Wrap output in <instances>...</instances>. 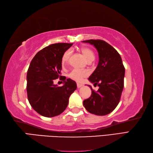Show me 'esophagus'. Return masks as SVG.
Listing matches in <instances>:
<instances>
[{
	"label": "esophagus",
	"instance_id": "1",
	"mask_svg": "<svg viewBox=\"0 0 153 153\" xmlns=\"http://www.w3.org/2000/svg\"><path fill=\"white\" fill-rule=\"evenodd\" d=\"M82 86H83V85L82 84H80V83H77V87L78 88H81Z\"/></svg>",
	"mask_w": 153,
	"mask_h": 153
}]
</instances>
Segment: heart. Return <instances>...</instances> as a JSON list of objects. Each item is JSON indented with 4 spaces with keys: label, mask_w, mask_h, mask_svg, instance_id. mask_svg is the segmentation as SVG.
Here are the masks:
<instances>
[{
    "label": "heart",
    "mask_w": 153,
    "mask_h": 153,
    "mask_svg": "<svg viewBox=\"0 0 153 153\" xmlns=\"http://www.w3.org/2000/svg\"><path fill=\"white\" fill-rule=\"evenodd\" d=\"M80 50H81L83 55H84V56L89 62H91L94 60L95 58V55L94 52L91 49L87 47H82ZM71 52L70 50H67L65 52L61 59L62 64H65L68 61L69 59L71 56ZM88 75V71L86 70H79V69H74L69 74L68 76L71 79L75 80V81L80 82L84 77L87 76Z\"/></svg>",
    "instance_id": "heart-1"
}]
</instances>
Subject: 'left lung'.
<instances>
[{"mask_svg": "<svg viewBox=\"0 0 153 153\" xmlns=\"http://www.w3.org/2000/svg\"><path fill=\"white\" fill-rule=\"evenodd\" d=\"M94 46L99 56L97 68L89 77V81L99 88L92 90L90 97L83 105L89 113L105 115L115 109L119 104L124 86L125 68L118 52L109 44L101 40L83 41Z\"/></svg>", "mask_w": 153, "mask_h": 153, "instance_id": "8db88e82", "label": "left lung"}]
</instances>
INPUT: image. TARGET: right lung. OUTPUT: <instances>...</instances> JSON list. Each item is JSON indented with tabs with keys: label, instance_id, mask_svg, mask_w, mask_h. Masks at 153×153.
<instances>
[{
	"label": "right lung",
	"instance_id": "1",
	"mask_svg": "<svg viewBox=\"0 0 153 153\" xmlns=\"http://www.w3.org/2000/svg\"><path fill=\"white\" fill-rule=\"evenodd\" d=\"M73 44H53L40 51L31 61L27 74V98L32 107L40 115L53 117L65 110L69 98L77 88L70 78L60 76L63 53ZM60 77L63 87L53 84Z\"/></svg>",
	"mask_w": 153,
	"mask_h": 153
}]
</instances>
